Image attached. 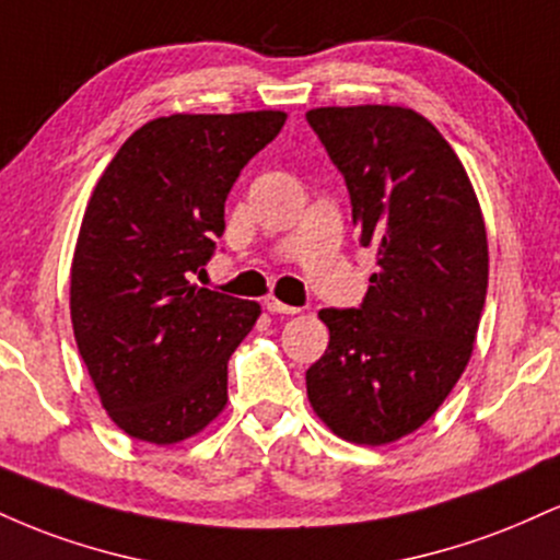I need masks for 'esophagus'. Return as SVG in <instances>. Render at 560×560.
<instances>
[{"mask_svg": "<svg viewBox=\"0 0 560 560\" xmlns=\"http://www.w3.org/2000/svg\"><path fill=\"white\" fill-rule=\"evenodd\" d=\"M262 307H266L268 313H284V316H294V313L300 311V307L284 305V302L276 300V298H266V300H262Z\"/></svg>", "mask_w": 560, "mask_h": 560, "instance_id": "obj_1", "label": "esophagus"}]
</instances>
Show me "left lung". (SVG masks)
<instances>
[{
  "label": "left lung",
  "mask_w": 560,
  "mask_h": 560,
  "mask_svg": "<svg viewBox=\"0 0 560 560\" xmlns=\"http://www.w3.org/2000/svg\"><path fill=\"white\" fill-rule=\"evenodd\" d=\"M345 176L376 271L358 307H324L329 347L307 369L334 434L387 445L434 416L471 358L487 298V231L464 165L419 113L395 105L305 115Z\"/></svg>",
  "instance_id": "obj_1"
}]
</instances>
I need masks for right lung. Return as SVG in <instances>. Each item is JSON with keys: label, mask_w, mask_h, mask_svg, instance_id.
<instances>
[{"label": "right lung", "mask_w": 560, "mask_h": 560, "mask_svg": "<svg viewBox=\"0 0 560 560\" xmlns=\"http://www.w3.org/2000/svg\"><path fill=\"white\" fill-rule=\"evenodd\" d=\"M284 120L279 110L155 118L96 182L70 268V318L102 408L133 440L182 442L229 400V358L260 305L191 279L226 229L231 186Z\"/></svg>", "instance_id": "1"}]
</instances>
